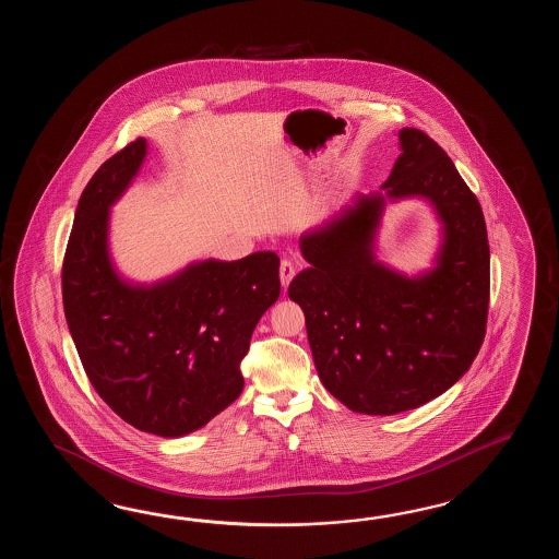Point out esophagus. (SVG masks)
<instances>
[{
	"label": "esophagus",
	"instance_id": "esophagus-1",
	"mask_svg": "<svg viewBox=\"0 0 559 559\" xmlns=\"http://www.w3.org/2000/svg\"><path fill=\"white\" fill-rule=\"evenodd\" d=\"M294 275H296V265L289 262V260H284L282 265H280V280H282V287L284 289L294 280Z\"/></svg>",
	"mask_w": 559,
	"mask_h": 559
}]
</instances>
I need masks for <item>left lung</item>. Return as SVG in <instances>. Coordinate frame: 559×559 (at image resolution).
<instances>
[{"instance_id":"left-lung-1","label":"left lung","mask_w":559,"mask_h":559,"mask_svg":"<svg viewBox=\"0 0 559 559\" xmlns=\"http://www.w3.org/2000/svg\"><path fill=\"white\" fill-rule=\"evenodd\" d=\"M402 154L381 191L299 238L308 270L287 296L306 313L325 390L345 407L393 416L448 392L484 344L489 246L481 205L428 133L404 128ZM421 197L442 224L435 267L409 278L374 258L388 201Z\"/></svg>"}]
</instances>
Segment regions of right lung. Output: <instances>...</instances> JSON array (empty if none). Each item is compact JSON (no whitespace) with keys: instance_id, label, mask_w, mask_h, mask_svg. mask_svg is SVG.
<instances>
[{"instance_id":"right-lung-1","label":"right lung","mask_w":559,"mask_h":559,"mask_svg":"<svg viewBox=\"0 0 559 559\" xmlns=\"http://www.w3.org/2000/svg\"><path fill=\"white\" fill-rule=\"evenodd\" d=\"M147 154L140 138L85 186L61 270L63 311L95 392L123 421L162 438L203 428L238 400L251 333L280 297V258L203 260L133 284L109 255V207Z\"/></svg>"}]
</instances>
